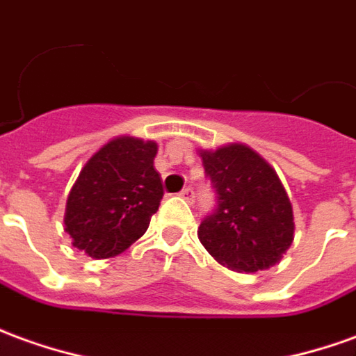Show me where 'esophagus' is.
<instances>
[{
  "label": "esophagus",
  "instance_id": "esophagus-1",
  "mask_svg": "<svg viewBox=\"0 0 356 356\" xmlns=\"http://www.w3.org/2000/svg\"><path fill=\"white\" fill-rule=\"evenodd\" d=\"M181 196L185 198L186 202H195V188H193V186H185V188L181 191Z\"/></svg>",
  "mask_w": 356,
  "mask_h": 356
}]
</instances>
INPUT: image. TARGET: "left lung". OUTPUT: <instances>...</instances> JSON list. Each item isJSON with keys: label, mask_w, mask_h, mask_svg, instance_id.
Here are the masks:
<instances>
[{"label": "left lung", "mask_w": 356, "mask_h": 356, "mask_svg": "<svg viewBox=\"0 0 356 356\" xmlns=\"http://www.w3.org/2000/svg\"><path fill=\"white\" fill-rule=\"evenodd\" d=\"M200 158L218 204L198 227L204 248L235 272L280 262L293 243L295 223L277 173L243 144L204 150Z\"/></svg>", "instance_id": "left-lung-1"}]
</instances>
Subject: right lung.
<instances>
[{"label": "right lung", "mask_w": 356, "mask_h": 356, "mask_svg": "<svg viewBox=\"0 0 356 356\" xmlns=\"http://www.w3.org/2000/svg\"><path fill=\"white\" fill-rule=\"evenodd\" d=\"M152 140L119 136L86 161L69 193L65 231L73 247L109 258L144 235L163 196Z\"/></svg>", "instance_id": "1"}]
</instances>
